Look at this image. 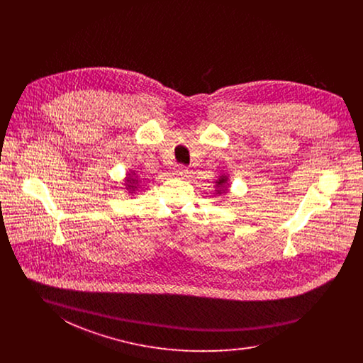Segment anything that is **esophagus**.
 I'll return each mask as SVG.
<instances>
[{"mask_svg":"<svg viewBox=\"0 0 363 363\" xmlns=\"http://www.w3.org/2000/svg\"><path fill=\"white\" fill-rule=\"evenodd\" d=\"M173 174L175 177H188L189 170H188L185 166H177V167L174 169Z\"/></svg>","mask_w":363,"mask_h":363,"instance_id":"esophagus-1","label":"esophagus"}]
</instances>
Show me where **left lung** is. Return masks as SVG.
Instances as JSON below:
<instances>
[{
  "mask_svg": "<svg viewBox=\"0 0 363 363\" xmlns=\"http://www.w3.org/2000/svg\"><path fill=\"white\" fill-rule=\"evenodd\" d=\"M230 188V184H228V175H219V178L215 181V193L218 196L220 194H225L227 190Z\"/></svg>",
  "mask_w": 363,
  "mask_h": 363,
  "instance_id": "obj_1",
  "label": "left lung"
}]
</instances>
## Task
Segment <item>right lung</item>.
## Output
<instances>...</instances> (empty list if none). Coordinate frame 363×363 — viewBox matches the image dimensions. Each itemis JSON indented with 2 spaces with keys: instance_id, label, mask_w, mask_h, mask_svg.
Masks as SVG:
<instances>
[{
  "instance_id": "obj_1",
  "label": "right lung",
  "mask_w": 363,
  "mask_h": 363,
  "mask_svg": "<svg viewBox=\"0 0 363 363\" xmlns=\"http://www.w3.org/2000/svg\"><path fill=\"white\" fill-rule=\"evenodd\" d=\"M125 189L128 190L130 194H136L140 188V179L135 170H129V173L125 177Z\"/></svg>"
}]
</instances>
